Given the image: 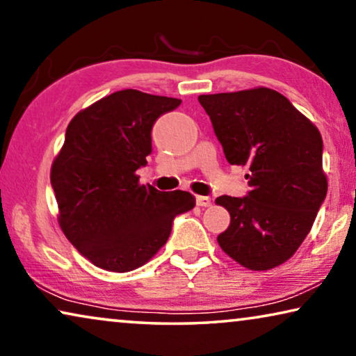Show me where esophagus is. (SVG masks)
<instances>
[{
    "mask_svg": "<svg viewBox=\"0 0 356 356\" xmlns=\"http://www.w3.org/2000/svg\"><path fill=\"white\" fill-rule=\"evenodd\" d=\"M197 204H198V207H202V208L211 207V198L203 197V195H198V197H197Z\"/></svg>",
    "mask_w": 356,
    "mask_h": 356,
    "instance_id": "obj_1",
    "label": "esophagus"
}]
</instances>
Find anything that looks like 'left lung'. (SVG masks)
Returning a JSON list of instances; mask_svg holds the SVG:
<instances>
[{"mask_svg": "<svg viewBox=\"0 0 356 356\" xmlns=\"http://www.w3.org/2000/svg\"><path fill=\"white\" fill-rule=\"evenodd\" d=\"M230 164L247 166V197L216 198L230 214L219 247L252 271L293 257L327 193L323 138L284 95L258 87L200 95Z\"/></svg>", "mask_w": 356, "mask_h": 356, "instance_id": "obj_1", "label": "left lung"}]
</instances>
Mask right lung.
Masks as SVG:
<instances>
[{
	"instance_id": "obj_1",
	"label": "right lung",
	"mask_w": 356,
	"mask_h": 356,
	"mask_svg": "<svg viewBox=\"0 0 356 356\" xmlns=\"http://www.w3.org/2000/svg\"><path fill=\"white\" fill-rule=\"evenodd\" d=\"M182 103L121 90L79 111L51 166L58 222L95 266L114 273L148 263L168 242L174 218L195 207L182 190L159 192L138 182L152 153V129Z\"/></svg>"
}]
</instances>
